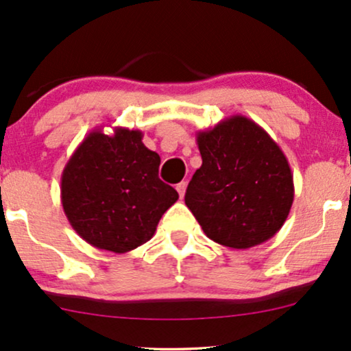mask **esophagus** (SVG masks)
Returning <instances> with one entry per match:
<instances>
[{"mask_svg":"<svg viewBox=\"0 0 351 351\" xmlns=\"http://www.w3.org/2000/svg\"><path fill=\"white\" fill-rule=\"evenodd\" d=\"M177 192H179V195H180V198H184V195H185V190H187V184L185 182H180V184H177Z\"/></svg>","mask_w":351,"mask_h":351,"instance_id":"34e87169","label":"esophagus"}]
</instances>
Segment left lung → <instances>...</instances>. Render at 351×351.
Segmentation results:
<instances>
[{"mask_svg":"<svg viewBox=\"0 0 351 351\" xmlns=\"http://www.w3.org/2000/svg\"><path fill=\"white\" fill-rule=\"evenodd\" d=\"M202 166L190 180L185 205L211 241L249 249L271 239L287 221L295 184L276 141L236 114L197 133Z\"/></svg>","mask_w":351,"mask_h":351,"instance_id":"1","label":"left lung"}]
</instances>
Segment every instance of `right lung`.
Returning <instances> with one entry per match:
<instances>
[{"label": "right lung", "mask_w": 351, "mask_h": 351, "mask_svg": "<svg viewBox=\"0 0 351 351\" xmlns=\"http://www.w3.org/2000/svg\"><path fill=\"white\" fill-rule=\"evenodd\" d=\"M161 158L143 145V132L94 128L73 151L62 174L64 215L80 237L101 250L125 254L154 236L179 198L159 180Z\"/></svg>", "instance_id": "1"}]
</instances>
